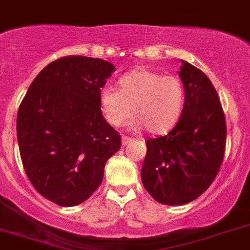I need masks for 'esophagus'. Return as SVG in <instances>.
<instances>
[{
	"instance_id": "34e87169",
	"label": "esophagus",
	"mask_w": 250,
	"mask_h": 250,
	"mask_svg": "<svg viewBox=\"0 0 250 250\" xmlns=\"http://www.w3.org/2000/svg\"><path fill=\"white\" fill-rule=\"evenodd\" d=\"M131 142H132V138L127 137V136H123V137H122V145H123V146H127V145H129Z\"/></svg>"
}]
</instances>
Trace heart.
<instances>
[{
	"mask_svg": "<svg viewBox=\"0 0 250 250\" xmlns=\"http://www.w3.org/2000/svg\"><path fill=\"white\" fill-rule=\"evenodd\" d=\"M185 104V88L175 75L137 69L119 79V90L104 86L99 107L107 122L123 125L133 114L132 125L152 134L168 132L179 122Z\"/></svg>",
	"mask_w": 250,
	"mask_h": 250,
	"instance_id": "b5f03b06",
	"label": "heart"
}]
</instances>
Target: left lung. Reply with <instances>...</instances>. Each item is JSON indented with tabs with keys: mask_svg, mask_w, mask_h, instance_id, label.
<instances>
[{
	"mask_svg": "<svg viewBox=\"0 0 250 250\" xmlns=\"http://www.w3.org/2000/svg\"><path fill=\"white\" fill-rule=\"evenodd\" d=\"M185 104L166 136L146 141L142 184L156 201L184 205L204 194L224 160L227 123L215 88L205 74L181 60Z\"/></svg>",
	"mask_w": 250,
	"mask_h": 250,
	"instance_id": "1",
	"label": "left lung"
}]
</instances>
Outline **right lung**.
Masks as SVG:
<instances>
[{
  "label": "right lung",
  "instance_id": "1",
  "mask_svg": "<svg viewBox=\"0 0 250 250\" xmlns=\"http://www.w3.org/2000/svg\"><path fill=\"white\" fill-rule=\"evenodd\" d=\"M114 65L88 56H64L46 65L17 113V141L30 182L47 200L79 205L102 184L121 136L107 123L99 92Z\"/></svg>",
  "mask_w": 250,
  "mask_h": 250
}]
</instances>
